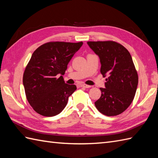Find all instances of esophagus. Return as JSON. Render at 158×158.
Returning <instances> with one entry per match:
<instances>
[{"instance_id": "esophagus-1", "label": "esophagus", "mask_w": 158, "mask_h": 158, "mask_svg": "<svg viewBox=\"0 0 158 158\" xmlns=\"http://www.w3.org/2000/svg\"><path fill=\"white\" fill-rule=\"evenodd\" d=\"M80 85H81V87H82V88H91V86L89 85H86V84H81Z\"/></svg>"}]
</instances>
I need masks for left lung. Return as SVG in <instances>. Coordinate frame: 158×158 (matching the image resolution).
Returning <instances> with one entry per match:
<instances>
[{"mask_svg": "<svg viewBox=\"0 0 158 158\" xmlns=\"http://www.w3.org/2000/svg\"><path fill=\"white\" fill-rule=\"evenodd\" d=\"M99 56L100 73L107 77L105 88H100L101 96L95 102L103 115L115 116L126 110L135 98L139 77L130 52L113 41L87 43Z\"/></svg>", "mask_w": 158, "mask_h": 158, "instance_id": "1", "label": "left lung"}]
</instances>
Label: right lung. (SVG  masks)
Instances as JSON below:
<instances>
[{
  "label": "right lung",
  "instance_id": "obj_1",
  "mask_svg": "<svg viewBox=\"0 0 158 158\" xmlns=\"http://www.w3.org/2000/svg\"><path fill=\"white\" fill-rule=\"evenodd\" d=\"M82 45L83 42L52 41L33 52L23 73V84L26 98L37 113L55 116L66 106L77 87L65 83L62 75Z\"/></svg>",
  "mask_w": 158,
  "mask_h": 158
}]
</instances>
